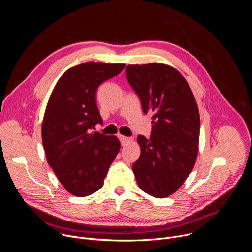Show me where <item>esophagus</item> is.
<instances>
[{"instance_id": "esophagus-1", "label": "esophagus", "mask_w": 252, "mask_h": 252, "mask_svg": "<svg viewBox=\"0 0 252 252\" xmlns=\"http://www.w3.org/2000/svg\"><path fill=\"white\" fill-rule=\"evenodd\" d=\"M119 139H120V141L122 143V146L126 145L127 142H129L131 140L130 137H126V136H124V135H119Z\"/></svg>"}]
</instances>
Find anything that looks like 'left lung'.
Masks as SVG:
<instances>
[{"mask_svg": "<svg viewBox=\"0 0 252 252\" xmlns=\"http://www.w3.org/2000/svg\"><path fill=\"white\" fill-rule=\"evenodd\" d=\"M126 75L143 113L153 115L151 137L137 136L140 156L132 171L141 190L164 198L181 188L194 166L198 107L186 79L169 65L129 64Z\"/></svg>", "mask_w": 252, "mask_h": 252, "instance_id": "left-lung-1", "label": "left lung"}]
</instances>
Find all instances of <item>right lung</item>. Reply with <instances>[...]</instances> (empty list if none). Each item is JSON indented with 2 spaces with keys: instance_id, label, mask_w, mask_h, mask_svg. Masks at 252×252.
<instances>
[{
  "instance_id": "right-lung-1",
  "label": "right lung",
  "mask_w": 252,
  "mask_h": 252,
  "mask_svg": "<svg viewBox=\"0 0 252 252\" xmlns=\"http://www.w3.org/2000/svg\"><path fill=\"white\" fill-rule=\"evenodd\" d=\"M124 63L89 62L68 68L58 81L42 126L49 165L71 194L90 195L103 186L121 149L117 136L93 131L102 124L96 106L101 83L118 76Z\"/></svg>"
}]
</instances>
